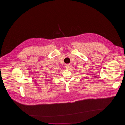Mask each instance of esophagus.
Returning a JSON list of instances; mask_svg holds the SVG:
<instances>
[{
  "instance_id": "1",
  "label": "esophagus",
  "mask_w": 125,
  "mask_h": 125,
  "mask_svg": "<svg viewBox=\"0 0 125 125\" xmlns=\"http://www.w3.org/2000/svg\"><path fill=\"white\" fill-rule=\"evenodd\" d=\"M65 68L67 69H68L70 68V65L69 64H67L65 66Z\"/></svg>"
}]
</instances>
